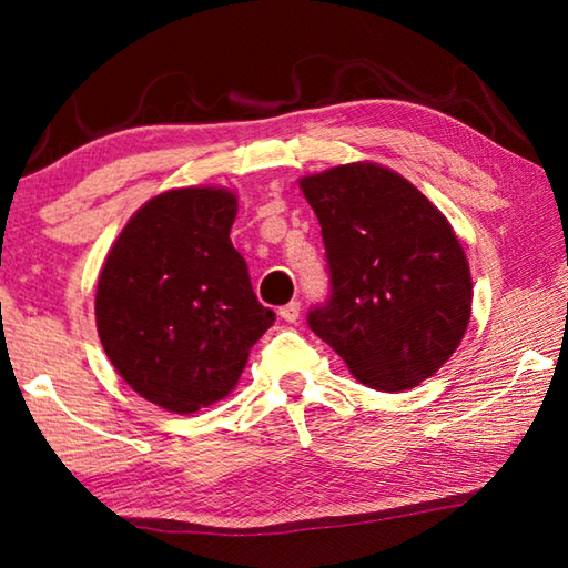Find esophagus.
<instances>
[{
  "instance_id": "34e87169",
  "label": "esophagus",
  "mask_w": 568,
  "mask_h": 568,
  "mask_svg": "<svg viewBox=\"0 0 568 568\" xmlns=\"http://www.w3.org/2000/svg\"><path fill=\"white\" fill-rule=\"evenodd\" d=\"M277 313H281V318H283V321H287V323H295V321H297V315H301V303H297V301L285 303Z\"/></svg>"
}]
</instances>
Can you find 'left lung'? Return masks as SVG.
<instances>
[{"label": "left lung", "instance_id": "obj_1", "mask_svg": "<svg viewBox=\"0 0 568 568\" xmlns=\"http://www.w3.org/2000/svg\"><path fill=\"white\" fill-rule=\"evenodd\" d=\"M321 223L331 295L307 325L363 386L396 393L434 376L470 321L468 261L440 210L376 162L301 180Z\"/></svg>", "mask_w": 568, "mask_h": 568}]
</instances>
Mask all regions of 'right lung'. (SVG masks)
<instances>
[{"label": "right lung", "instance_id": "right-lung-1", "mask_svg": "<svg viewBox=\"0 0 568 568\" xmlns=\"http://www.w3.org/2000/svg\"><path fill=\"white\" fill-rule=\"evenodd\" d=\"M235 215L230 190H168L130 217L102 265V348L134 393L165 410L225 398L275 321L230 243Z\"/></svg>", "mask_w": 568, "mask_h": 568}]
</instances>
